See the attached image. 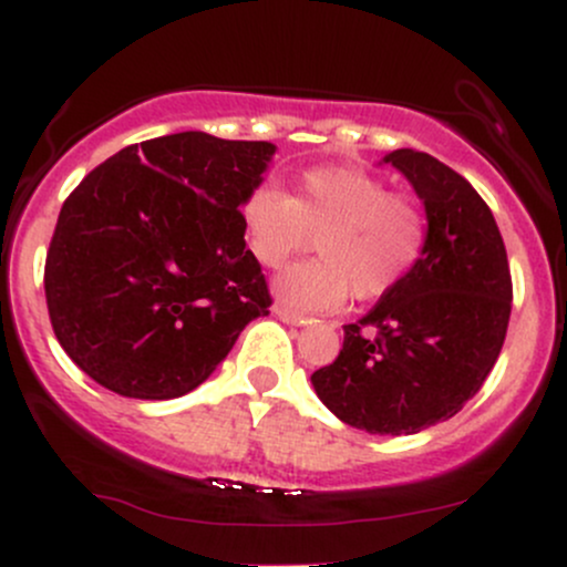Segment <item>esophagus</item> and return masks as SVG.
Wrapping results in <instances>:
<instances>
[{
	"mask_svg": "<svg viewBox=\"0 0 567 567\" xmlns=\"http://www.w3.org/2000/svg\"><path fill=\"white\" fill-rule=\"evenodd\" d=\"M275 315L288 324H306V322H309V317L298 315V311H292V309H285V306H275Z\"/></svg>",
	"mask_w": 567,
	"mask_h": 567,
	"instance_id": "obj_1",
	"label": "esophagus"
}]
</instances>
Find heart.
<instances>
[{
  "mask_svg": "<svg viewBox=\"0 0 567 567\" xmlns=\"http://www.w3.org/2000/svg\"><path fill=\"white\" fill-rule=\"evenodd\" d=\"M250 256L279 269L315 237L317 256L277 279L279 301L296 311H330L349 298L375 301L421 261L429 239L424 207L389 192L379 175L357 167H311L292 194L258 184L243 202Z\"/></svg>",
  "mask_w": 567,
  "mask_h": 567,
  "instance_id": "heart-1",
  "label": "heart"
}]
</instances>
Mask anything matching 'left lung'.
I'll return each instance as SVG.
<instances>
[{
  "label": "left lung",
  "instance_id": "1",
  "mask_svg": "<svg viewBox=\"0 0 567 567\" xmlns=\"http://www.w3.org/2000/svg\"><path fill=\"white\" fill-rule=\"evenodd\" d=\"M383 162L424 199L426 250L360 322L343 324V349L311 383L343 424L415 434L483 389L509 324L512 271L496 218L464 175L413 148Z\"/></svg>",
  "mask_w": 567,
  "mask_h": 567
}]
</instances>
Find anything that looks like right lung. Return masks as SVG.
I'll list each match as a JSON object with an SVG mask.
<instances>
[{
    "label": "right lung",
    "instance_id": "1",
    "mask_svg": "<svg viewBox=\"0 0 567 567\" xmlns=\"http://www.w3.org/2000/svg\"><path fill=\"white\" fill-rule=\"evenodd\" d=\"M271 154L275 143L188 130L125 146L69 194L44 298L58 343L90 379L122 396L173 400L269 315L239 207Z\"/></svg>",
    "mask_w": 567,
    "mask_h": 567
}]
</instances>
